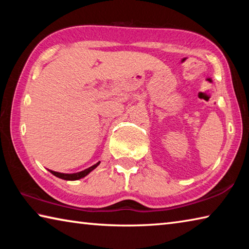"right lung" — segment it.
Returning a JSON list of instances; mask_svg holds the SVG:
<instances>
[{
    "label": "right lung",
    "instance_id": "obj_1",
    "mask_svg": "<svg viewBox=\"0 0 249 249\" xmlns=\"http://www.w3.org/2000/svg\"><path fill=\"white\" fill-rule=\"evenodd\" d=\"M99 165H100V161H99V162H96L95 165L91 166L90 168H88V169H86V170H82V171H80V172H75V174H61V172H56V171H53V170H49V171L52 172V174H53V176L58 177V178L64 179V180L73 181V180H79V179H81V178H83V177H86L87 175H89L90 172H91L92 170H93V169H95V168L98 167Z\"/></svg>",
    "mask_w": 249,
    "mask_h": 249
}]
</instances>
